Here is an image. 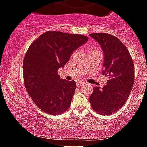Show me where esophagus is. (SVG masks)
Returning a JSON list of instances; mask_svg holds the SVG:
<instances>
[{"mask_svg": "<svg viewBox=\"0 0 147 147\" xmlns=\"http://www.w3.org/2000/svg\"><path fill=\"white\" fill-rule=\"evenodd\" d=\"M83 84H84V81H79V82H78L77 83V87H80Z\"/></svg>", "mask_w": 147, "mask_h": 147, "instance_id": "obj_1", "label": "esophagus"}]
</instances>
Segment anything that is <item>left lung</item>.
<instances>
[{
	"label": "left lung",
	"instance_id": "left-lung-1",
	"mask_svg": "<svg viewBox=\"0 0 147 147\" xmlns=\"http://www.w3.org/2000/svg\"><path fill=\"white\" fill-rule=\"evenodd\" d=\"M97 41L104 52L102 75L108 76L107 84L96 87L90 97L93 111L102 115L117 112L126 102L134 81L132 58L125 45L109 34H90Z\"/></svg>",
	"mask_w": 147,
	"mask_h": 147
}]
</instances>
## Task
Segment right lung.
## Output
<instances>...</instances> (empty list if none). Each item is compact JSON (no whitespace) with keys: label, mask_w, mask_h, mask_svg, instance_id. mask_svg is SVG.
Segmentation results:
<instances>
[{"label":"right lung","mask_w":147,"mask_h":147,"mask_svg":"<svg viewBox=\"0 0 147 147\" xmlns=\"http://www.w3.org/2000/svg\"><path fill=\"white\" fill-rule=\"evenodd\" d=\"M88 39L84 35L51 30L30 45L23 61L24 86L33 102L45 113L59 115L70 107L76 84L61 79L57 70Z\"/></svg>","instance_id":"obj_1"}]
</instances>
